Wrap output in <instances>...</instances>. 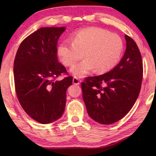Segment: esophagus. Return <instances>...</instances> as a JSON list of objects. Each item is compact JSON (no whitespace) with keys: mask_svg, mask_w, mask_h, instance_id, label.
I'll return each mask as SVG.
<instances>
[{"mask_svg":"<svg viewBox=\"0 0 156 156\" xmlns=\"http://www.w3.org/2000/svg\"><path fill=\"white\" fill-rule=\"evenodd\" d=\"M80 80H79L77 77H76L75 76V77L73 78V84L78 85V84H80Z\"/></svg>","mask_w":156,"mask_h":156,"instance_id":"34e87169","label":"esophagus"}]
</instances>
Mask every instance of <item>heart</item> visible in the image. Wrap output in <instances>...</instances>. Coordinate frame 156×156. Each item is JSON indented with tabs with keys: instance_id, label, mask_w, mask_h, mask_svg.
Wrapping results in <instances>:
<instances>
[{
	"instance_id": "heart-1",
	"label": "heart",
	"mask_w": 156,
	"mask_h": 156,
	"mask_svg": "<svg viewBox=\"0 0 156 156\" xmlns=\"http://www.w3.org/2000/svg\"><path fill=\"white\" fill-rule=\"evenodd\" d=\"M123 44L119 35L90 27L78 32L72 42L66 41L59 44L58 54L66 66L72 67L83 54L85 59L70 70L75 76L82 77L94 69L97 73L111 70L120 59Z\"/></svg>"
}]
</instances>
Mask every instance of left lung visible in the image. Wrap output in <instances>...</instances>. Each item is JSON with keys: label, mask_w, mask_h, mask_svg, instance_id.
<instances>
[{"label": "left lung", "mask_w": 156, "mask_h": 156, "mask_svg": "<svg viewBox=\"0 0 156 156\" xmlns=\"http://www.w3.org/2000/svg\"><path fill=\"white\" fill-rule=\"evenodd\" d=\"M127 47L121 62L105 74L88 77L82 82V98L88 115L109 125L123 118L140 92L143 62L136 43L125 35Z\"/></svg>", "instance_id": "obj_1"}]
</instances>
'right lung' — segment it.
<instances>
[{
  "label": "right lung",
  "instance_id": "1",
  "mask_svg": "<svg viewBox=\"0 0 156 156\" xmlns=\"http://www.w3.org/2000/svg\"><path fill=\"white\" fill-rule=\"evenodd\" d=\"M66 27H41L29 35L20 44L14 61V80L16 97L29 117L41 124L60 118L64 113L66 90L72 84L58 62L57 44Z\"/></svg>",
  "mask_w": 156,
  "mask_h": 156
}]
</instances>
